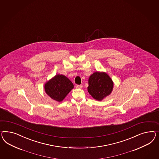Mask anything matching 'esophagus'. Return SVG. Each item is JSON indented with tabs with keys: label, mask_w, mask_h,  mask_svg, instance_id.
I'll return each mask as SVG.
<instances>
[{
	"label": "esophagus",
	"mask_w": 159,
	"mask_h": 159,
	"mask_svg": "<svg viewBox=\"0 0 159 159\" xmlns=\"http://www.w3.org/2000/svg\"><path fill=\"white\" fill-rule=\"evenodd\" d=\"M76 88H79V89H81V88H82V85H78L76 86Z\"/></svg>",
	"instance_id": "1"
}]
</instances>
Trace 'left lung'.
I'll return each mask as SVG.
<instances>
[{
    "mask_svg": "<svg viewBox=\"0 0 159 159\" xmlns=\"http://www.w3.org/2000/svg\"><path fill=\"white\" fill-rule=\"evenodd\" d=\"M88 92L95 100L102 101L109 96L113 89L114 82L103 71H96L88 79Z\"/></svg>",
    "mask_w": 159,
    "mask_h": 159,
    "instance_id": "obj_1",
    "label": "left lung"
}]
</instances>
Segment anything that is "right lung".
<instances>
[{
    "instance_id": "right-lung-1",
    "label": "right lung",
    "mask_w": 159,
    "mask_h": 159,
    "mask_svg": "<svg viewBox=\"0 0 159 159\" xmlns=\"http://www.w3.org/2000/svg\"><path fill=\"white\" fill-rule=\"evenodd\" d=\"M73 88L72 82L63 74H56L46 82L44 86L46 93L58 102H61Z\"/></svg>"
}]
</instances>
